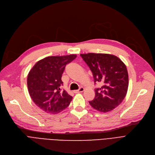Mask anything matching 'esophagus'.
Here are the masks:
<instances>
[{"label": "esophagus", "instance_id": "esophagus-1", "mask_svg": "<svg viewBox=\"0 0 155 155\" xmlns=\"http://www.w3.org/2000/svg\"><path fill=\"white\" fill-rule=\"evenodd\" d=\"M84 91V88L83 87H79V89L78 90H76V91H74V93H82Z\"/></svg>", "mask_w": 155, "mask_h": 155}]
</instances>
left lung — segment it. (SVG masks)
I'll return each mask as SVG.
<instances>
[{
  "label": "left lung",
  "mask_w": 155,
  "mask_h": 155,
  "mask_svg": "<svg viewBox=\"0 0 155 155\" xmlns=\"http://www.w3.org/2000/svg\"><path fill=\"white\" fill-rule=\"evenodd\" d=\"M80 56L92 71L94 83L101 82L103 84L94 90L95 97L89 102L90 105L100 112L112 111L121 103L128 91L129 80L126 65L111 54L88 53Z\"/></svg>",
  "instance_id": "1"
}]
</instances>
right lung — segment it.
Masks as SVG:
<instances>
[{"instance_id": "1", "label": "right lung", "mask_w": 155, "mask_h": 155, "mask_svg": "<svg viewBox=\"0 0 155 155\" xmlns=\"http://www.w3.org/2000/svg\"><path fill=\"white\" fill-rule=\"evenodd\" d=\"M77 57L75 54L49 56L38 62L27 76V87L34 103L47 113L56 114L66 109L72 97L61 87L66 66Z\"/></svg>"}]
</instances>
